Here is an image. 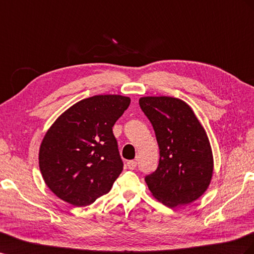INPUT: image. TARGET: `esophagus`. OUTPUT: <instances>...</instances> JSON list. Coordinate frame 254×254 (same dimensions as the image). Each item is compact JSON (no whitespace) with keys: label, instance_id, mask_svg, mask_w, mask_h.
I'll use <instances>...</instances> for the list:
<instances>
[{"label":"esophagus","instance_id":"1","mask_svg":"<svg viewBox=\"0 0 254 254\" xmlns=\"http://www.w3.org/2000/svg\"><path fill=\"white\" fill-rule=\"evenodd\" d=\"M127 168L129 170H134L136 168V161L134 160H130L127 162Z\"/></svg>","mask_w":254,"mask_h":254}]
</instances>
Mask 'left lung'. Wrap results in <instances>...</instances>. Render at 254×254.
Instances as JSON below:
<instances>
[{"instance_id": "8db88e82", "label": "left lung", "mask_w": 254, "mask_h": 254, "mask_svg": "<svg viewBox=\"0 0 254 254\" xmlns=\"http://www.w3.org/2000/svg\"><path fill=\"white\" fill-rule=\"evenodd\" d=\"M141 110L152 123L159 163L145 176L148 189L169 207L186 205L209 186L214 169L209 140L186 102L173 97H142Z\"/></svg>"}]
</instances>
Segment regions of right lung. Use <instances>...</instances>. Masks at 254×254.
Here are the masks:
<instances>
[{
  "label": "right lung",
  "mask_w": 254,
  "mask_h": 254,
  "mask_svg": "<svg viewBox=\"0 0 254 254\" xmlns=\"http://www.w3.org/2000/svg\"><path fill=\"white\" fill-rule=\"evenodd\" d=\"M129 105L124 96H93L54 122L39 149L40 172L54 194L82 207L111 190L124 167L112 127Z\"/></svg>",
  "instance_id": "1"
}]
</instances>
